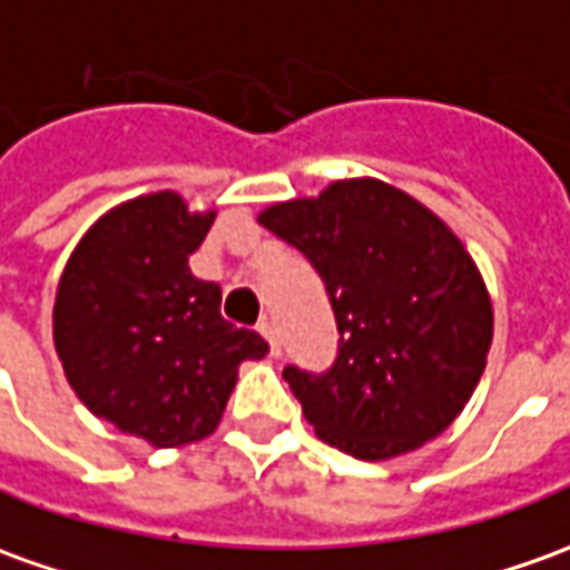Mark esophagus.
I'll return each instance as SVG.
<instances>
[{"mask_svg":"<svg viewBox=\"0 0 570 570\" xmlns=\"http://www.w3.org/2000/svg\"><path fill=\"white\" fill-rule=\"evenodd\" d=\"M257 332L266 337V344H269V356H278V353H282V344H278L276 328H273V323H266V320H263V323L257 325Z\"/></svg>","mask_w":570,"mask_h":570,"instance_id":"esophagus-1","label":"esophagus"}]
</instances>
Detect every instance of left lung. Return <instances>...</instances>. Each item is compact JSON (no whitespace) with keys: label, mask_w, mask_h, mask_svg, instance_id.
Here are the masks:
<instances>
[{"label":"left lung","mask_w":570,"mask_h":570,"mask_svg":"<svg viewBox=\"0 0 570 570\" xmlns=\"http://www.w3.org/2000/svg\"><path fill=\"white\" fill-rule=\"evenodd\" d=\"M261 226L307 257L335 313V363L282 372L316 434L366 462L438 438L493 341L484 278L450 226L379 179L273 204Z\"/></svg>","instance_id":"left-lung-1"}]
</instances>
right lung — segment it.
Masks as SVG:
<instances>
[{
  "instance_id": "obj_1",
  "label": "right lung",
  "mask_w": 570,
  "mask_h": 570,
  "mask_svg": "<svg viewBox=\"0 0 570 570\" xmlns=\"http://www.w3.org/2000/svg\"><path fill=\"white\" fill-rule=\"evenodd\" d=\"M214 210L173 191L114 207L73 247L55 297V351L77 397L155 446L207 438L235 372L269 344L226 323L217 282L188 269Z\"/></svg>"
}]
</instances>
